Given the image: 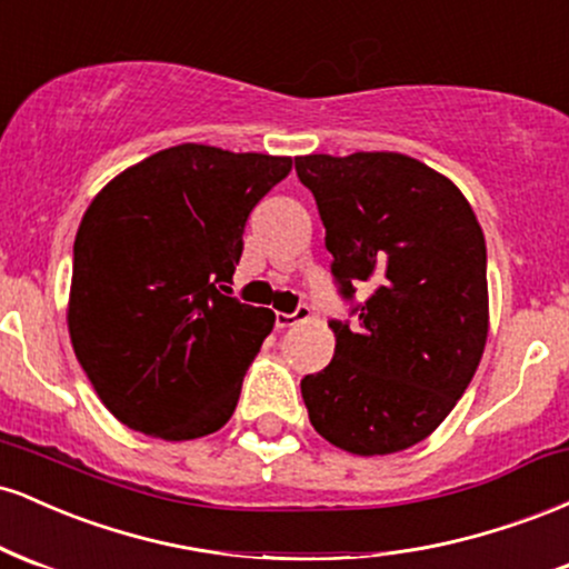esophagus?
Instances as JSON below:
<instances>
[{
	"label": "esophagus",
	"mask_w": 569,
	"mask_h": 569,
	"mask_svg": "<svg viewBox=\"0 0 569 569\" xmlns=\"http://www.w3.org/2000/svg\"><path fill=\"white\" fill-rule=\"evenodd\" d=\"M307 316H310V307L297 305V310L293 312H276V326L278 329H289V326L305 321Z\"/></svg>",
	"instance_id": "34e87169"
}]
</instances>
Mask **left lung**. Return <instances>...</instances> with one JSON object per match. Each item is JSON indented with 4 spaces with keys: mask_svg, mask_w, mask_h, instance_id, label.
<instances>
[{
    "mask_svg": "<svg viewBox=\"0 0 569 569\" xmlns=\"http://www.w3.org/2000/svg\"><path fill=\"white\" fill-rule=\"evenodd\" d=\"M316 198L350 316L331 363L302 380L312 428L345 452L415 447L473 380L487 342V246L447 176L398 152L293 160ZM369 290L358 303L355 291Z\"/></svg>",
    "mask_w": 569,
    "mask_h": 569,
    "instance_id": "obj_1",
    "label": "left lung"
}]
</instances>
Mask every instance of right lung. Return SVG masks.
Masks as SVG:
<instances>
[{
    "instance_id": "right-lung-1",
    "label": "right lung",
    "mask_w": 569,
    "mask_h": 569,
    "mask_svg": "<svg viewBox=\"0 0 569 569\" xmlns=\"http://www.w3.org/2000/svg\"><path fill=\"white\" fill-rule=\"evenodd\" d=\"M291 158L206 143L162 149L109 181L74 240L69 335L98 398L166 441L213 433L276 316L227 297L257 202Z\"/></svg>"
}]
</instances>
